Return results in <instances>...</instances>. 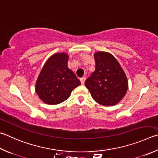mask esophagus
Segmentation results:
<instances>
[{
	"label": "esophagus",
	"instance_id": "esophagus-1",
	"mask_svg": "<svg viewBox=\"0 0 158 158\" xmlns=\"http://www.w3.org/2000/svg\"><path fill=\"white\" fill-rule=\"evenodd\" d=\"M85 81V77H82V78L80 79V81H81V85H84Z\"/></svg>",
	"mask_w": 158,
	"mask_h": 158
}]
</instances>
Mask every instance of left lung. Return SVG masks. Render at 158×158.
I'll return each mask as SVG.
<instances>
[{
    "mask_svg": "<svg viewBox=\"0 0 158 158\" xmlns=\"http://www.w3.org/2000/svg\"><path fill=\"white\" fill-rule=\"evenodd\" d=\"M94 56L95 71L85 80V85L98 104L115 105L124 97L128 89V80L124 72L110 53L98 52Z\"/></svg>",
    "mask_w": 158,
    "mask_h": 158,
    "instance_id": "1",
    "label": "left lung"
}]
</instances>
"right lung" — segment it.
I'll return each instance as SVG.
<instances>
[{
  "label": "right lung",
  "mask_w": 158,
  "mask_h": 158,
  "mask_svg": "<svg viewBox=\"0 0 158 158\" xmlns=\"http://www.w3.org/2000/svg\"><path fill=\"white\" fill-rule=\"evenodd\" d=\"M68 56L56 53L50 57L40 73L36 83L39 98L48 104H58L70 97L71 92L81 84L68 67Z\"/></svg>",
  "instance_id": "add662e5"
}]
</instances>
